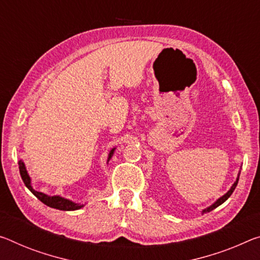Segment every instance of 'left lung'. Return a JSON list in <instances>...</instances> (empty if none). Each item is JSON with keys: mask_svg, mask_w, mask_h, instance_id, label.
Here are the masks:
<instances>
[{"mask_svg": "<svg viewBox=\"0 0 260 260\" xmlns=\"http://www.w3.org/2000/svg\"><path fill=\"white\" fill-rule=\"evenodd\" d=\"M238 179H240V175H238V177H237V179H236V182H235V183H234V185H233V186H232V188H230V189H229V191H228V192H226V193H225V194H224L223 197H221V198H220V199H219V200H217L215 204H213V205L211 206V207H208V208H206V209H204V211H203V213H206V212H211V211H213V209H214V208H216V207H217V206H220L221 204H223V203H224V201H225L226 199H228V198H229L230 196H232V193L234 192V189H235V188H236V186H237V183H238Z\"/></svg>", "mask_w": 260, "mask_h": 260, "instance_id": "obj_1", "label": "left lung"}]
</instances>
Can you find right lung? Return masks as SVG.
<instances>
[{"instance_id":"obj_1","label":"right lung","mask_w":260,"mask_h":260,"mask_svg":"<svg viewBox=\"0 0 260 260\" xmlns=\"http://www.w3.org/2000/svg\"><path fill=\"white\" fill-rule=\"evenodd\" d=\"M113 151L114 149L111 150L110 155H109V159L112 157L113 155ZM19 164V172H20V177H22L24 184H25V186L30 189V191L34 193V194L38 198V199L41 201V203H44L45 205H47L48 207H52V208H56V209H60V211H76V209L83 207L82 205H77L75 203H73L71 200H67V199H63V198H61L59 196H54V197H48L46 194H44V193L38 192V191H35L34 188L31 186V180H30V177H28L27 172H26V169L25 166H24V163L22 160H19L18 162Z\"/></svg>"}]
</instances>
